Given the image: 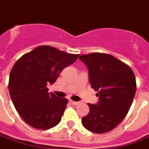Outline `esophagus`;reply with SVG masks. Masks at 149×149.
<instances>
[{"mask_svg":"<svg viewBox=\"0 0 149 149\" xmlns=\"http://www.w3.org/2000/svg\"><path fill=\"white\" fill-rule=\"evenodd\" d=\"M70 102L72 104V105H77L79 104V102H74V101H72V100L71 99H70Z\"/></svg>","mask_w":149,"mask_h":149,"instance_id":"1","label":"esophagus"}]
</instances>
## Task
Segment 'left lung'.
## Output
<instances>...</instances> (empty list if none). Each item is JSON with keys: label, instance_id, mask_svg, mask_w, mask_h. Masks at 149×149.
<instances>
[{"label": "left lung", "instance_id": "1", "mask_svg": "<svg viewBox=\"0 0 149 149\" xmlns=\"http://www.w3.org/2000/svg\"><path fill=\"white\" fill-rule=\"evenodd\" d=\"M79 59L88 69L90 84L98 93L96 105L88 103L90 112L82 124L95 134L109 132L122 122L136 92V79L130 66L104 53L83 54Z\"/></svg>", "mask_w": 149, "mask_h": 149}]
</instances>
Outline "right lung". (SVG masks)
I'll return each instance as SVG.
<instances>
[{
  "mask_svg": "<svg viewBox=\"0 0 149 149\" xmlns=\"http://www.w3.org/2000/svg\"><path fill=\"white\" fill-rule=\"evenodd\" d=\"M79 55L40 46L15 63L9 76V93L16 111L29 126L47 130L59 123L68 100L48 93L47 85L53 84Z\"/></svg>",
  "mask_w": 149,
  "mask_h": 149,
  "instance_id": "right-lung-1",
  "label": "right lung"
}]
</instances>
